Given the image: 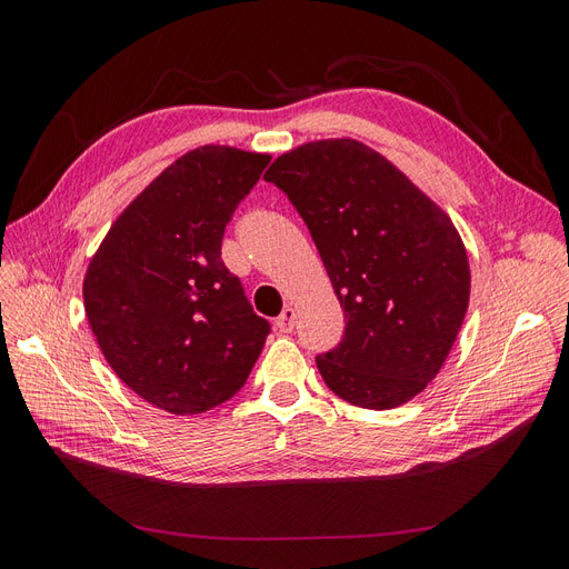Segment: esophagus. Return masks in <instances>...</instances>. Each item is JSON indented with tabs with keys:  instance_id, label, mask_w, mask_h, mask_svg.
<instances>
[{
	"instance_id": "34e87169",
	"label": "esophagus",
	"mask_w": 569,
	"mask_h": 569,
	"mask_svg": "<svg viewBox=\"0 0 569 569\" xmlns=\"http://www.w3.org/2000/svg\"><path fill=\"white\" fill-rule=\"evenodd\" d=\"M295 318H297L295 308L284 306V311L278 316V320H274V325H278L280 332H291V330H295Z\"/></svg>"
}]
</instances>
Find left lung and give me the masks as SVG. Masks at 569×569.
Returning <instances> with one entry per match:
<instances>
[{"label":"left lung","instance_id":"1","mask_svg":"<svg viewBox=\"0 0 569 569\" xmlns=\"http://www.w3.org/2000/svg\"><path fill=\"white\" fill-rule=\"evenodd\" d=\"M311 230L347 330L316 358L339 399L370 410L410 401L439 375L470 303L453 220L380 151L306 142L266 173Z\"/></svg>","mask_w":569,"mask_h":569}]
</instances>
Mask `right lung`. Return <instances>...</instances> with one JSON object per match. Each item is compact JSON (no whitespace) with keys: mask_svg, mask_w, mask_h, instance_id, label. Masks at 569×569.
<instances>
[{"mask_svg":"<svg viewBox=\"0 0 569 569\" xmlns=\"http://www.w3.org/2000/svg\"><path fill=\"white\" fill-rule=\"evenodd\" d=\"M268 163L270 153L222 144L182 153L116 218L84 272V316L107 363L173 416L232 399L270 335L220 258Z\"/></svg>","mask_w":569,"mask_h":569,"instance_id":"right-lung-1","label":"right lung"}]
</instances>
